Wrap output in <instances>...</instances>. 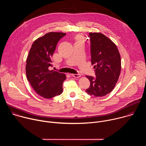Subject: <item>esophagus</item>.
<instances>
[{"label":"esophagus","mask_w":146,"mask_h":146,"mask_svg":"<svg viewBox=\"0 0 146 146\" xmlns=\"http://www.w3.org/2000/svg\"><path fill=\"white\" fill-rule=\"evenodd\" d=\"M71 75L73 77H76V78H78V77H81V74H71Z\"/></svg>","instance_id":"34e87169"}]
</instances>
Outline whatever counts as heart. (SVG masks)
Returning a JSON list of instances; mask_svg holds the SVG:
<instances>
[{"label":"heart","instance_id":"1","mask_svg":"<svg viewBox=\"0 0 146 146\" xmlns=\"http://www.w3.org/2000/svg\"><path fill=\"white\" fill-rule=\"evenodd\" d=\"M76 40L77 41H83L84 40V38H83V37L81 35H78L76 36Z\"/></svg>","mask_w":146,"mask_h":146}]
</instances>
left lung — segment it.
I'll return each instance as SVG.
<instances>
[{"label": "left lung", "instance_id": "obj_1", "mask_svg": "<svg viewBox=\"0 0 146 146\" xmlns=\"http://www.w3.org/2000/svg\"><path fill=\"white\" fill-rule=\"evenodd\" d=\"M91 63L95 65L96 77L87 76L90 87L86 92L95 97L111 92L118 81L121 69V56L113 41L102 33H90Z\"/></svg>", "mask_w": 146, "mask_h": 146}]
</instances>
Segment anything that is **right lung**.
Listing matches in <instances>:
<instances>
[{
    "instance_id": "add662e5",
    "label": "right lung",
    "mask_w": 146,
    "mask_h": 146,
    "mask_svg": "<svg viewBox=\"0 0 146 146\" xmlns=\"http://www.w3.org/2000/svg\"><path fill=\"white\" fill-rule=\"evenodd\" d=\"M63 32H49L37 38L32 45L27 59V80L35 92L44 98L51 99L62 93L64 73L49 70L52 56Z\"/></svg>"
}]
</instances>
